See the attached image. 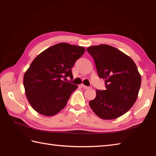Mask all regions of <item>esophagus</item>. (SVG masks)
<instances>
[{
  "label": "esophagus",
  "instance_id": "34e87169",
  "mask_svg": "<svg viewBox=\"0 0 156 156\" xmlns=\"http://www.w3.org/2000/svg\"><path fill=\"white\" fill-rule=\"evenodd\" d=\"M81 87L83 88H84V89H90V88H91V87H87V86H85L84 84H81Z\"/></svg>",
  "mask_w": 156,
  "mask_h": 156
}]
</instances>
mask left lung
<instances>
[{
  "instance_id": "1",
  "label": "left lung",
  "mask_w": 156,
  "mask_h": 156,
  "mask_svg": "<svg viewBox=\"0 0 156 156\" xmlns=\"http://www.w3.org/2000/svg\"><path fill=\"white\" fill-rule=\"evenodd\" d=\"M87 51L93 58L98 77L105 80V90H96L89 102L94 113L102 119H114L130 109L137 98L141 78L130 57L111 45L90 46Z\"/></svg>"
}]
</instances>
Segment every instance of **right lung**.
Instances as JSON below:
<instances>
[{
    "instance_id": "add662e5",
    "label": "right lung",
    "mask_w": 156,
    "mask_h": 156,
    "mask_svg": "<svg viewBox=\"0 0 156 156\" xmlns=\"http://www.w3.org/2000/svg\"><path fill=\"white\" fill-rule=\"evenodd\" d=\"M84 51L83 47L60 43L34 59L25 73L23 85L26 97L35 111L53 116L66 107L78 86L62 79L69 77L72 80V68Z\"/></svg>"
}]
</instances>
